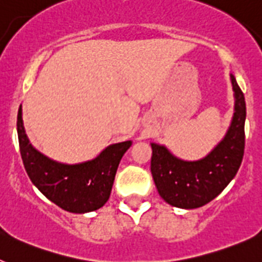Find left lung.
<instances>
[{"instance_id": "obj_1", "label": "left lung", "mask_w": 262, "mask_h": 262, "mask_svg": "<svg viewBox=\"0 0 262 262\" xmlns=\"http://www.w3.org/2000/svg\"><path fill=\"white\" fill-rule=\"evenodd\" d=\"M235 113L226 136L205 159L184 161L164 145L152 143L151 172L160 196L180 209H196L217 196L232 181L244 156L245 99L231 75Z\"/></svg>"}]
</instances>
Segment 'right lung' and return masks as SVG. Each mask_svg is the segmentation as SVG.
<instances>
[{
	"mask_svg": "<svg viewBox=\"0 0 262 262\" xmlns=\"http://www.w3.org/2000/svg\"><path fill=\"white\" fill-rule=\"evenodd\" d=\"M20 156L30 180L43 195L62 210L75 214L94 211L107 202L115 173L131 142L108 145L86 163H56L36 151L29 142L22 120V106L17 118Z\"/></svg>",
	"mask_w": 262,
	"mask_h": 262,
	"instance_id": "1",
	"label": "right lung"
}]
</instances>
